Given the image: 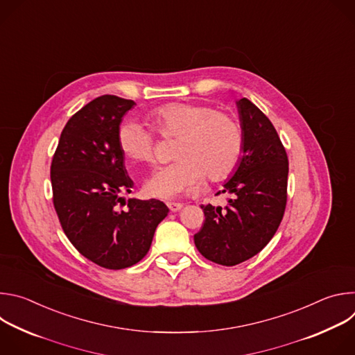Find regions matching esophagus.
I'll return each mask as SVG.
<instances>
[{
    "instance_id": "34e87169",
    "label": "esophagus",
    "mask_w": 355,
    "mask_h": 355,
    "mask_svg": "<svg viewBox=\"0 0 355 355\" xmlns=\"http://www.w3.org/2000/svg\"><path fill=\"white\" fill-rule=\"evenodd\" d=\"M167 207H168V209H170L171 212H178V211L182 209L184 205H182V204H178V202H168Z\"/></svg>"
}]
</instances>
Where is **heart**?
I'll use <instances>...</instances> for the list:
<instances>
[{"instance_id": "b5f03b06", "label": "heart", "mask_w": 355, "mask_h": 355, "mask_svg": "<svg viewBox=\"0 0 355 355\" xmlns=\"http://www.w3.org/2000/svg\"><path fill=\"white\" fill-rule=\"evenodd\" d=\"M148 122L162 136L178 137L174 163L159 168L144 184L150 198L173 199L204 180H220L237 164L243 135L234 118L202 104L174 103L155 110ZM122 155L132 163L155 160V136L136 121L118 130Z\"/></svg>"}]
</instances>
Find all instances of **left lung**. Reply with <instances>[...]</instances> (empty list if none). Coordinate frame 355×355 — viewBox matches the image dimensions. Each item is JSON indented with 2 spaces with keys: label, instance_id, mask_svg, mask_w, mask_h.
Wrapping results in <instances>:
<instances>
[{
  "label": "left lung",
  "instance_id": "1",
  "mask_svg": "<svg viewBox=\"0 0 355 355\" xmlns=\"http://www.w3.org/2000/svg\"><path fill=\"white\" fill-rule=\"evenodd\" d=\"M243 135L241 157L223 193L227 205H202L205 223L193 241L202 256L220 266L240 264L275 234L286 205L288 157L271 121L247 98L236 101Z\"/></svg>",
  "mask_w": 355,
  "mask_h": 355
}]
</instances>
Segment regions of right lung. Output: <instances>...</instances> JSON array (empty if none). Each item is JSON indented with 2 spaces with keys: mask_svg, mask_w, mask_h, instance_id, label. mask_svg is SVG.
I'll list each match as a JSON object with an SVG mask.
<instances>
[{
  "mask_svg": "<svg viewBox=\"0 0 355 355\" xmlns=\"http://www.w3.org/2000/svg\"><path fill=\"white\" fill-rule=\"evenodd\" d=\"M135 101L115 95L92 99L66 123L50 167L53 204L71 244L89 261L122 270L139 263L168 215L162 200L132 198L133 181L118 144L123 115Z\"/></svg>",
  "mask_w": 355,
  "mask_h": 355,
  "instance_id": "right-lung-1",
  "label": "right lung"
}]
</instances>
